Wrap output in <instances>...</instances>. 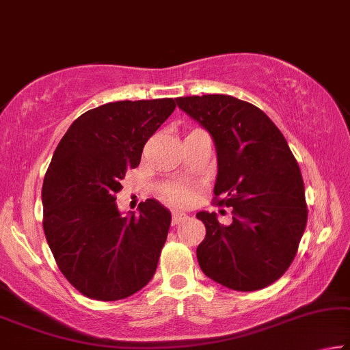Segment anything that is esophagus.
Wrapping results in <instances>:
<instances>
[{"mask_svg":"<svg viewBox=\"0 0 350 350\" xmlns=\"http://www.w3.org/2000/svg\"><path fill=\"white\" fill-rule=\"evenodd\" d=\"M185 220H187V216L185 213L174 211V214H172V225H180L185 222Z\"/></svg>","mask_w":350,"mask_h":350,"instance_id":"esophagus-1","label":"esophagus"}]
</instances>
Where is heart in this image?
I'll return each mask as SVG.
<instances>
[{
	"label": "heart",
	"mask_w": 350,
	"mask_h": 350,
	"mask_svg": "<svg viewBox=\"0 0 350 350\" xmlns=\"http://www.w3.org/2000/svg\"><path fill=\"white\" fill-rule=\"evenodd\" d=\"M165 198L172 203L186 205V203L191 202V192L181 189V187H170V189L165 191Z\"/></svg>",
	"instance_id": "b5f03b06"
}]
</instances>
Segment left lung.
Instances as JSON below:
<instances>
[{"instance_id":"left-lung-1","label":"left lung","mask_w":350,"mask_h":350,"mask_svg":"<svg viewBox=\"0 0 350 350\" xmlns=\"http://www.w3.org/2000/svg\"><path fill=\"white\" fill-rule=\"evenodd\" d=\"M176 105L211 134L217 153L214 198L233 222L200 211L206 236L197 260L206 277L234 291H256L291 266L306 227L302 174L280 130L260 107L234 96H180Z\"/></svg>"}]
</instances>
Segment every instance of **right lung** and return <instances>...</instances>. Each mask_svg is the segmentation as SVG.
I'll return each instance as SVG.
<instances>
[{"label":"right lung","instance_id":"1","mask_svg":"<svg viewBox=\"0 0 350 350\" xmlns=\"http://www.w3.org/2000/svg\"><path fill=\"white\" fill-rule=\"evenodd\" d=\"M175 106L157 98L94 107L55 150L42 187L45 238L64 277L90 299H126L154 275L170 211L147 198L137 216H122L116 193Z\"/></svg>","mask_w":350,"mask_h":350}]
</instances>
